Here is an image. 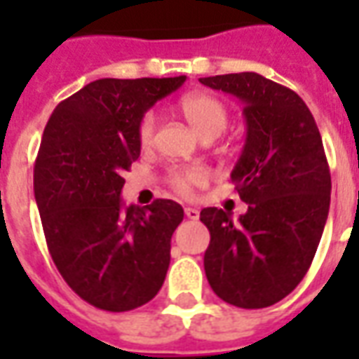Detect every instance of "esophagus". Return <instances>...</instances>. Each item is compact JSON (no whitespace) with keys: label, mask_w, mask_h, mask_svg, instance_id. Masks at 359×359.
I'll use <instances>...</instances> for the list:
<instances>
[{"label":"esophagus","mask_w":359,"mask_h":359,"mask_svg":"<svg viewBox=\"0 0 359 359\" xmlns=\"http://www.w3.org/2000/svg\"><path fill=\"white\" fill-rule=\"evenodd\" d=\"M184 215H187L188 219H192V221H196V219L200 217V211L196 210V208H184Z\"/></svg>","instance_id":"esophagus-1"}]
</instances>
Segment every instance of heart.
<instances>
[{
    "mask_svg": "<svg viewBox=\"0 0 359 359\" xmlns=\"http://www.w3.org/2000/svg\"><path fill=\"white\" fill-rule=\"evenodd\" d=\"M179 107L187 121L192 125L196 133L200 134V138H217L219 134L223 133L229 125V109L226 105L217 95L205 94V92H192V94L184 95L179 102ZM157 130V117L156 113H146L140 121L138 126V140H140L142 148H149L154 144ZM202 172L190 171H172L169 177L171 187L179 192V194H190L196 184L202 182Z\"/></svg>",
    "mask_w": 359,
    "mask_h": 359,
    "instance_id": "b5f03b06",
    "label": "heart"
}]
</instances>
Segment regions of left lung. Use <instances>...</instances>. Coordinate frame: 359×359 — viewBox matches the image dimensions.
I'll return each instance as SVG.
<instances>
[{
  "mask_svg": "<svg viewBox=\"0 0 359 359\" xmlns=\"http://www.w3.org/2000/svg\"><path fill=\"white\" fill-rule=\"evenodd\" d=\"M244 105L246 144L231 179L248 211L203 208L210 229L203 269L213 292L259 309L300 285L313 262L331 203V172L316 118L300 95L257 73L200 79Z\"/></svg>",
  "mask_w": 359,
  "mask_h": 359,
  "instance_id": "1",
  "label": "left lung"
}]
</instances>
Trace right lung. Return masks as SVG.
I'll use <instances>...</instances> for the list:
<instances>
[{
	"instance_id": "1",
	"label": "right lung",
	"mask_w": 359,
	"mask_h": 359,
	"mask_svg": "<svg viewBox=\"0 0 359 359\" xmlns=\"http://www.w3.org/2000/svg\"><path fill=\"white\" fill-rule=\"evenodd\" d=\"M184 81L100 79L59 103L43 128L34 196L48 250L94 308L130 311L163 285L184 211L172 200L123 208L121 175L140 157L144 113Z\"/></svg>"
}]
</instances>
